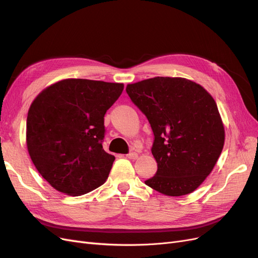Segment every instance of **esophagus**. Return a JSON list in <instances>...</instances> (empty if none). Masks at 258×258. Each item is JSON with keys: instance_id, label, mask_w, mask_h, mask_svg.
Wrapping results in <instances>:
<instances>
[{"instance_id": "esophagus-1", "label": "esophagus", "mask_w": 258, "mask_h": 258, "mask_svg": "<svg viewBox=\"0 0 258 258\" xmlns=\"http://www.w3.org/2000/svg\"><path fill=\"white\" fill-rule=\"evenodd\" d=\"M127 158H129V159H132V160H135V159H137V158H138V154H137L136 152L129 153V154L127 155Z\"/></svg>"}]
</instances>
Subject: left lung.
Returning a JSON list of instances; mask_svg holds the SVG:
<instances>
[{
    "mask_svg": "<svg viewBox=\"0 0 258 258\" xmlns=\"http://www.w3.org/2000/svg\"><path fill=\"white\" fill-rule=\"evenodd\" d=\"M126 91L154 132L157 172L147 186L167 196L190 194L213 170L225 142L224 124L210 93L182 77H154Z\"/></svg>",
    "mask_w": 258,
    "mask_h": 258,
    "instance_id": "8db88e82",
    "label": "left lung"
}]
</instances>
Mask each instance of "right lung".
<instances>
[{
	"label": "right lung",
	"instance_id": "1",
	"mask_svg": "<svg viewBox=\"0 0 258 258\" xmlns=\"http://www.w3.org/2000/svg\"><path fill=\"white\" fill-rule=\"evenodd\" d=\"M123 84L68 79L44 89L27 117V146L54 189L81 196L102 185L115 157L102 146L104 115Z\"/></svg>",
	"mask_w": 258,
	"mask_h": 258
}]
</instances>
